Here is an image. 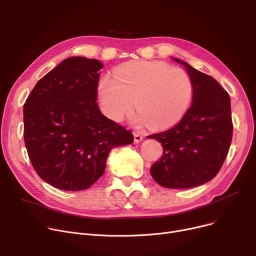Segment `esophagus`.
<instances>
[{
	"mask_svg": "<svg viewBox=\"0 0 256 256\" xmlns=\"http://www.w3.org/2000/svg\"><path fill=\"white\" fill-rule=\"evenodd\" d=\"M143 140V136L140 135V134L138 132H134V141H135V143H139Z\"/></svg>",
	"mask_w": 256,
	"mask_h": 256,
	"instance_id": "34e87169",
	"label": "esophagus"
}]
</instances>
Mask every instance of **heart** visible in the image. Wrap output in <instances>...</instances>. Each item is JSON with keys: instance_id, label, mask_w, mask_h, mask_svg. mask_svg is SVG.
<instances>
[{"instance_id": "obj_1", "label": "heart", "mask_w": 256, "mask_h": 256, "mask_svg": "<svg viewBox=\"0 0 256 256\" xmlns=\"http://www.w3.org/2000/svg\"><path fill=\"white\" fill-rule=\"evenodd\" d=\"M98 92L102 109L119 121L135 104V121L165 128L178 124L189 110L193 83L184 70L162 62L135 61L119 66L114 76L100 80Z\"/></svg>"}]
</instances>
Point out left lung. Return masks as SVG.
Here are the masks:
<instances>
[{
  "label": "left lung",
  "mask_w": 256,
  "mask_h": 256,
  "mask_svg": "<svg viewBox=\"0 0 256 256\" xmlns=\"http://www.w3.org/2000/svg\"><path fill=\"white\" fill-rule=\"evenodd\" d=\"M193 83L190 109L180 124L147 138L163 146L152 166V178L168 189L201 186L217 176L232 139L230 98L216 80L178 58Z\"/></svg>",
  "instance_id": "8db88e82"
}]
</instances>
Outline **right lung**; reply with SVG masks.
Wrapping results in <instances>:
<instances>
[{"label": "right lung", "instance_id": "obj_1", "mask_svg": "<svg viewBox=\"0 0 256 256\" xmlns=\"http://www.w3.org/2000/svg\"><path fill=\"white\" fill-rule=\"evenodd\" d=\"M104 65L70 57L40 78L24 106V137L40 178L57 189H88L104 172L112 148L134 136L98 109Z\"/></svg>", "mask_w": 256, "mask_h": 256}]
</instances>
